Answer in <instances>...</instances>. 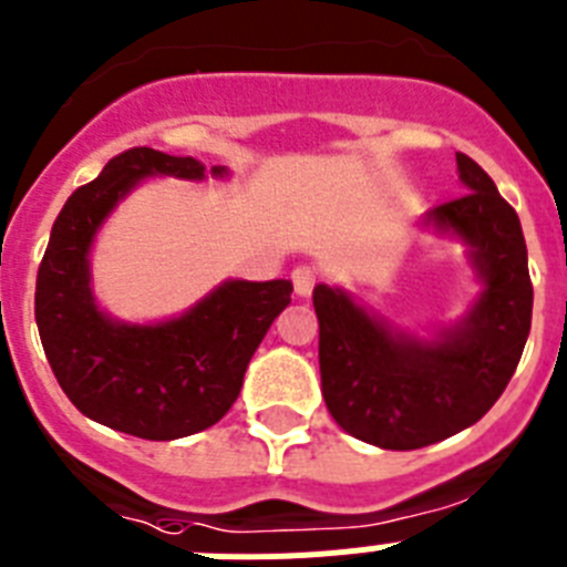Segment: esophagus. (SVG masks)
<instances>
[{
  "mask_svg": "<svg viewBox=\"0 0 567 567\" xmlns=\"http://www.w3.org/2000/svg\"><path fill=\"white\" fill-rule=\"evenodd\" d=\"M315 284H318V272H315V267H309V264H300V267L292 269L295 295H300V298H309L315 289Z\"/></svg>",
  "mask_w": 567,
  "mask_h": 567,
  "instance_id": "34e87169",
  "label": "esophagus"
}]
</instances>
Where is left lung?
I'll return each mask as SVG.
<instances>
[{
  "label": "left lung",
  "mask_w": 567,
  "mask_h": 567,
  "mask_svg": "<svg viewBox=\"0 0 567 567\" xmlns=\"http://www.w3.org/2000/svg\"><path fill=\"white\" fill-rule=\"evenodd\" d=\"M468 193L429 209L425 227L454 235L483 280L463 323L420 340L352 295L318 284L320 389L334 423L363 443L412 452L477 423L505 392L530 332L534 287L523 227L483 167L457 153Z\"/></svg>",
  "instance_id": "8db88e82"
}]
</instances>
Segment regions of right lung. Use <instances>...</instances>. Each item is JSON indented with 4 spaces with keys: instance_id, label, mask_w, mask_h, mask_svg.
I'll list each match as a JSON object with an SVG mask.
<instances>
[{
    "instance_id": "obj_1",
    "label": "right lung",
    "mask_w": 567,
    "mask_h": 567,
    "mask_svg": "<svg viewBox=\"0 0 567 567\" xmlns=\"http://www.w3.org/2000/svg\"><path fill=\"white\" fill-rule=\"evenodd\" d=\"M189 155L124 150L70 195L50 229L37 275V327L62 392L84 417L142 440L204 432L233 409L244 372L272 320L289 307V280H224L193 309L162 323H122L90 289V247L124 195L147 175L204 182Z\"/></svg>"
}]
</instances>
